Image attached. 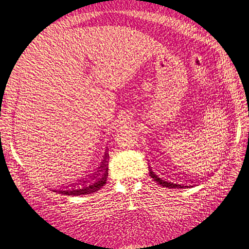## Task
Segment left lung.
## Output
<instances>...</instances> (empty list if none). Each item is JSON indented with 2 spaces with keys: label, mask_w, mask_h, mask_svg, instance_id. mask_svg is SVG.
Here are the masks:
<instances>
[{
  "label": "left lung",
  "mask_w": 249,
  "mask_h": 249,
  "mask_svg": "<svg viewBox=\"0 0 249 249\" xmlns=\"http://www.w3.org/2000/svg\"><path fill=\"white\" fill-rule=\"evenodd\" d=\"M150 176H151L153 178V180H156L157 183L160 184L161 186L163 187H168V188H188V187H193V185H187V184H179L177 183V181H173V180H168V179H163V178L159 177L158 175H157L155 171L152 170V168L150 167ZM201 179H203V178H201ZM191 181V184L195 183V181L193 180H188ZM196 181H201V180H196ZM198 184V183H197Z\"/></svg>",
  "instance_id": "left-lung-1"
}]
</instances>
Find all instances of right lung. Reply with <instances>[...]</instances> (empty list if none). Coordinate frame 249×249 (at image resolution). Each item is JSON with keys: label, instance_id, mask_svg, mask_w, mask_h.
Returning <instances> with one entry per match:
<instances>
[{"label": "right lung", "instance_id": "right-lung-1", "mask_svg": "<svg viewBox=\"0 0 249 249\" xmlns=\"http://www.w3.org/2000/svg\"><path fill=\"white\" fill-rule=\"evenodd\" d=\"M108 158H109V155H108V151L106 149L104 159L101 161L100 166L96 169V171H93L92 174L88 175L87 178H80V179L76 180L75 183H68L66 185L63 184V187L54 188L53 191L58 192L59 194L79 196L94 193V192L100 190L107 181Z\"/></svg>", "mask_w": 249, "mask_h": 249}]
</instances>
